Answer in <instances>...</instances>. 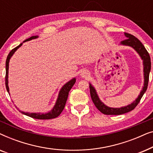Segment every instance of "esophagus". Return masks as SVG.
I'll use <instances>...</instances> for the list:
<instances>
[{"label":"esophagus","instance_id":"esophagus-1","mask_svg":"<svg viewBox=\"0 0 153 153\" xmlns=\"http://www.w3.org/2000/svg\"><path fill=\"white\" fill-rule=\"evenodd\" d=\"M88 72L86 70H83L82 72H81V76L83 77V78H86L87 76H88Z\"/></svg>","mask_w":153,"mask_h":153}]
</instances>
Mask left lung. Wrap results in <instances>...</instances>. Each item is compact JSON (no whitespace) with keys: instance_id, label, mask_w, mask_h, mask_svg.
<instances>
[{"instance_id":"obj_1","label":"left lung","mask_w":153,"mask_h":153,"mask_svg":"<svg viewBox=\"0 0 153 153\" xmlns=\"http://www.w3.org/2000/svg\"><path fill=\"white\" fill-rule=\"evenodd\" d=\"M125 36L127 37V39L124 41L121 42L120 43V45L131 47L137 51V53L139 55L140 58L143 60L144 78L143 86L142 88V90L140 92V94L137 99L133 102H131L130 104H128V105L125 106H122V107L120 108H113L106 106V104H104V102L101 101L95 88H94V86L91 83H89L91 96L94 104H95L96 107L97 108V109L100 112H102V114L105 115H120L132 111L137 106V104L139 103L140 100H141V97H143L144 93H146L148 88V80H149V74L150 72V69H151V62H150V57L149 56V53H148L147 50L144 47L143 44L137 37H135L134 35L127 33H125Z\"/></svg>"}]
</instances>
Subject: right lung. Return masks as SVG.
I'll list each match as a JSON object with an SVG mask.
<instances>
[{"mask_svg": "<svg viewBox=\"0 0 153 153\" xmlns=\"http://www.w3.org/2000/svg\"><path fill=\"white\" fill-rule=\"evenodd\" d=\"M38 38V35H35V36L30 37V38L26 39V40H24L22 43H21L18 47L14 48L10 52V53L8 54L7 59H6V62H5V69H6V75H5V86L6 89H7V91L8 93L10 94V89L9 86H8V73H9V62L10 58H12V56H13V54L15 53V51L17 50L20 47H22L23 43L32 40V39H35ZM76 82V78H73L68 81L66 83L62 85L61 88H60L59 93H58V98L56 100V102L55 103V105L53 106V107L52 108L51 111H49V112L47 113H29V112H24L22 111H19L22 113V114L26 115V116H28L29 117H31L35 119H41V120H48V119H52L55 118L56 117H58L59 115L61 114L62 110L64 109L67 100H68V94L69 92L72 88L73 85Z\"/></svg>", "mask_w": 153, "mask_h": 153, "instance_id": "right-lung-1", "label": "right lung"}]
</instances>
